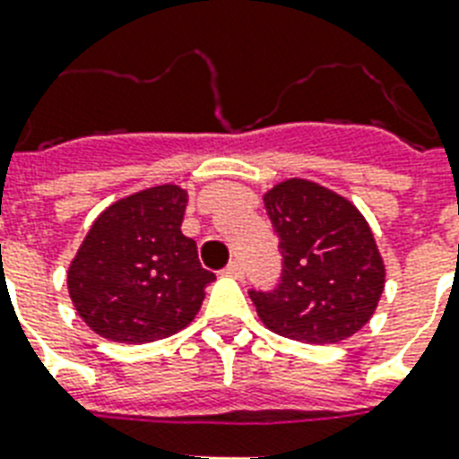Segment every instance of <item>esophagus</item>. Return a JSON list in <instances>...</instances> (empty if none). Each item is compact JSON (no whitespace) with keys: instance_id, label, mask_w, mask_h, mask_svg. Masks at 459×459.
Wrapping results in <instances>:
<instances>
[{"instance_id":"esophagus-1","label":"esophagus","mask_w":459,"mask_h":459,"mask_svg":"<svg viewBox=\"0 0 459 459\" xmlns=\"http://www.w3.org/2000/svg\"><path fill=\"white\" fill-rule=\"evenodd\" d=\"M223 273H226V276H233V279H243V264H240V262H230V264L223 269Z\"/></svg>"}]
</instances>
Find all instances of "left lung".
Listing matches in <instances>:
<instances>
[{"mask_svg":"<svg viewBox=\"0 0 459 459\" xmlns=\"http://www.w3.org/2000/svg\"><path fill=\"white\" fill-rule=\"evenodd\" d=\"M283 255L273 293H255L262 324L290 341L326 345L355 335L377 312L385 264L362 212L307 178L281 180L264 193Z\"/></svg>","mask_w":459,"mask_h":459,"instance_id":"8db88e82","label":"left lung"}]
</instances>
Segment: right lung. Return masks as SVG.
Masks as SVG:
<instances>
[{
	"label": "right lung",
	"mask_w": 459,
	"mask_h": 459,
	"mask_svg": "<svg viewBox=\"0 0 459 459\" xmlns=\"http://www.w3.org/2000/svg\"><path fill=\"white\" fill-rule=\"evenodd\" d=\"M186 204L187 190L164 183L114 202L90 226L66 283L97 335L143 345L178 333L200 312L216 276L180 233Z\"/></svg>",
	"instance_id": "1"
}]
</instances>
